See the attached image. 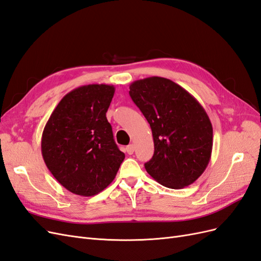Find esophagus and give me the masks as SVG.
Wrapping results in <instances>:
<instances>
[{"label":"esophagus","mask_w":261,"mask_h":261,"mask_svg":"<svg viewBox=\"0 0 261 261\" xmlns=\"http://www.w3.org/2000/svg\"><path fill=\"white\" fill-rule=\"evenodd\" d=\"M134 150H135V148H134V145H128L127 147H126V151H127L128 154H133Z\"/></svg>","instance_id":"obj_1"}]
</instances>
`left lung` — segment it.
I'll return each instance as SVG.
<instances>
[{
	"mask_svg": "<svg viewBox=\"0 0 261 261\" xmlns=\"http://www.w3.org/2000/svg\"><path fill=\"white\" fill-rule=\"evenodd\" d=\"M129 96L152 130L154 153L146 171L169 188L193 184L212 151V125L204 109L183 87L163 77L132 83Z\"/></svg>",
	"mask_w": 261,
	"mask_h": 261,
	"instance_id": "left-lung-1",
	"label": "left lung"
}]
</instances>
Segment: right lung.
Segmentation results:
<instances>
[{
  "label": "right lung",
  "instance_id": "obj_1",
  "mask_svg": "<svg viewBox=\"0 0 261 261\" xmlns=\"http://www.w3.org/2000/svg\"><path fill=\"white\" fill-rule=\"evenodd\" d=\"M114 92L111 85L78 87L63 97L44 126L43 160L70 193L89 197L102 192L124 160L106 115Z\"/></svg>",
  "mask_w": 261,
  "mask_h": 261
}]
</instances>
